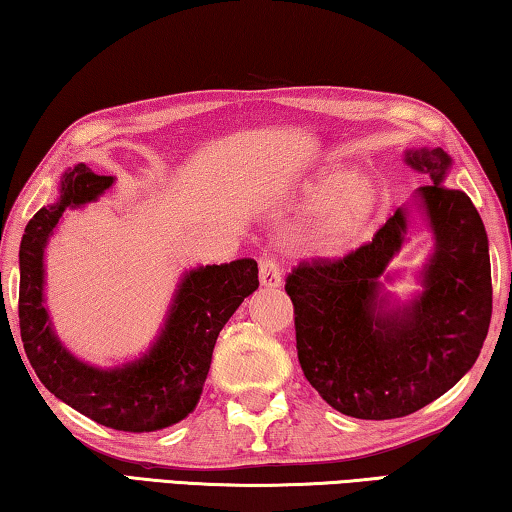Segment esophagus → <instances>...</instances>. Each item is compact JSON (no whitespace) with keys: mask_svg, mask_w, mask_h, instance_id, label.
<instances>
[{"mask_svg":"<svg viewBox=\"0 0 512 512\" xmlns=\"http://www.w3.org/2000/svg\"><path fill=\"white\" fill-rule=\"evenodd\" d=\"M259 282L266 289H277L282 284V273L280 266L273 257H262L259 259Z\"/></svg>","mask_w":512,"mask_h":512,"instance_id":"esophagus-1","label":"esophagus"}]
</instances>
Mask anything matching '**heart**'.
<instances>
[{
    "label": "heart",
    "mask_w": 512,
    "mask_h": 512,
    "mask_svg": "<svg viewBox=\"0 0 512 512\" xmlns=\"http://www.w3.org/2000/svg\"><path fill=\"white\" fill-rule=\"evenodd\" d=\"M381 192L368 173L327 169L300 187L298 207L314 210L307 223L309 246L323 255H341L361 244L377 219Z\"/></svg>",
    "instance_id": "b5f03b06"
}]
</instances>
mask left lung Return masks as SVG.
Wrapping results in <instances>:
<instances>
[{
    "instance_id": "left-lung-1",
    "label": "left lung",
    "mask_w": 512,
    "mask_h": 512,
    "mask_svg": "<svg viewBox=\"0 0 512 512\" xmlns=\"http://www.w3.org/2000/svg\"><path fill=\"white\" fill-rule=\"evenodd\" d=\"M404 162L429 180L411 207L339 262L300 264L284 287L307 381L359 420L404 418L445 395L474 366L492 316L488 235L470 196L445 185L452 158L420 146ZM413 209L428 219L434 250L416 272L421 291L400 301L387 291L399 276L387 264L408 240Z\"/></svg>"
}]
</instances>
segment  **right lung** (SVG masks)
I'll return each instance as SVG.
<instances>
[{"label":"right lung","instance_id":"add662e5","mask_svg":"<svg viewBox=\"0 0 512 512\" xmlns=\"http://www.w3.org/2000/svg\"><path fill=\"white\" fill-rule=\"evenodd\" d=\"M112 183V176L76 164L60 176L56 201L27 223L20 244V334L38 379L58 400L103 427L158 431L196 409L219 332L259 287L257 262L237 259L180 275L158 336L137 359L99 368L74 357L45 305V250L65 212L99 201Z\"/></svg>","mask_w":512,"mask_h":512}]
</instances>
